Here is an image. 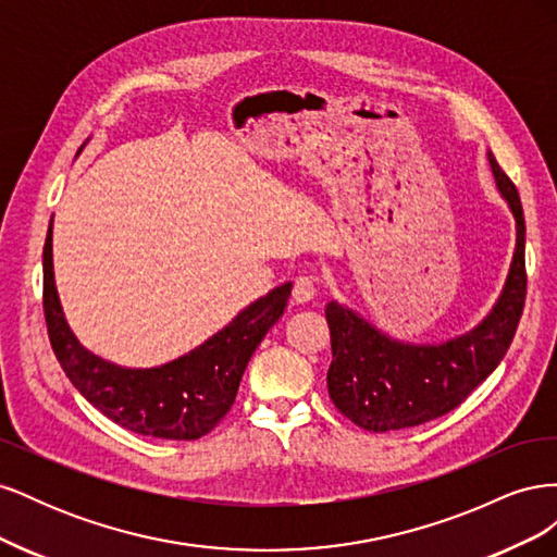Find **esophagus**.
<instances>
[{"mask_svg":"<svg viewBox=\"0 0 557 557\" xmlns=\"http://www.w3.org/2000/svg\"><path fill=\"white\" fill-rule=\"evenodd\" d=\"M315 285H318V278L311 274L297 276L293 285V301H297V305H307V301L315 297Z\"/></svg>","mask_w":557,"mask_h":557,"instance_id":"34e87169","label":"esophagus"}]
</instances>
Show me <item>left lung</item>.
<instances>
[{"instance_id":"obj_1","label":"left lung","mask_w":557,"mask_h":557,"mask_svg":"<svg viewBox=\"0 0 557 557\" xmlns=\"http://www.w3.org/2000/svg\"><path fill=\"white\" fill-rule=\"evenodd\" d=\"M487 164L513 213L516 248L504 288L476 327L448 342L411 344L395 339L339 301L325 307L332 334L330 399L362 430L416 428L453 411L507 356L525 305V218L516 185L502 172L493 150H487Z\"/></svg>"}]
</instances>
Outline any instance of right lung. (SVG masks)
I'll use <instances>...</instances> for the list:
<instances>
[{"label":"right lung","instance_id":"1","mask_svg":"<svg viewBox=\"0 0 557 557\" xmlns=\"http://www.w3.org/2000/svg\"><path fill=\"white\" fill-rule=\"evenodd\" d=\"M293 283L256 299L205 344L160 367L132 369L95 356L66 323L53 274V218L44 244V313L64 374L95 409L121 428L158 440L209 434L232 409L252 352L288 307Z\"/></svg>","mask_w":557,"mask_h":557}]
</instances>
